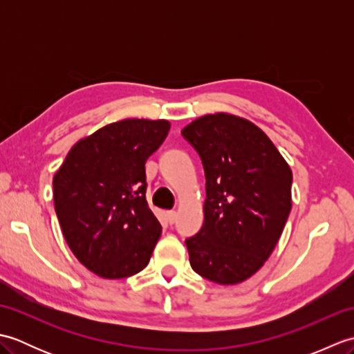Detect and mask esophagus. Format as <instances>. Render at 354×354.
I'll use <instances>...</instances> for the list:
<instances>
[{"mask_svg": "<svg viewBox=\"0 0 354 354\" xmlns=\"http://www.w3.org/2000/svg\"><path fill=\"white\" fill-rule=\"evenodd\" d=\"M165 217H167V222L170 225H173V223H175V221H176V212H173V209H170V212L165 213Z\"/></svg>", "mask_w": 354, "mask_h": 354, "instance_id": "esophagus-1", "label": "esophagus"}]
</instances>
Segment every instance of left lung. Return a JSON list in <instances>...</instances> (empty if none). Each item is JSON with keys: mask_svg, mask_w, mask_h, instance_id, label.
<instances>
[{"mask_svg": "<svg viewBox=\"0 0 354 354\" xmlns=\"http://www.w3.org/2000/svg\"><path fill=\"white\" fill-rule=\"evenodd\" d=\"M205 171L204 225L185 240L193 270L237 284L272 254L292 208V171L268 135L236 115L209 114L183 129Z\"/></svg>", "mask_w": 354, "mask_h": 354, "instance_id": "8db88e82", "label": "left lung"}]
</instances>
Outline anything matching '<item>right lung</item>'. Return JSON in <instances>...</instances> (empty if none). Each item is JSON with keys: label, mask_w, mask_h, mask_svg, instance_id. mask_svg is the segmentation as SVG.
I'll return each instance as SVG.
<instances>
[{"label": "right lung", "mask_w": 354, "mask_h": 354, "mask_svg": "<svg viewBox=\"0 0 354 354\" xmlns=\"http://www.w3.org/2000/svg\"><path fill=\"white\" fill-rule=\"evenodd\" d=\"M169 129L165 120L111 123L76 142L53 178L66 243L99 277L117 280L147 266L161 225L146 201V161Z\"/></svg>", "instance_id": "1"}]
</instances>
